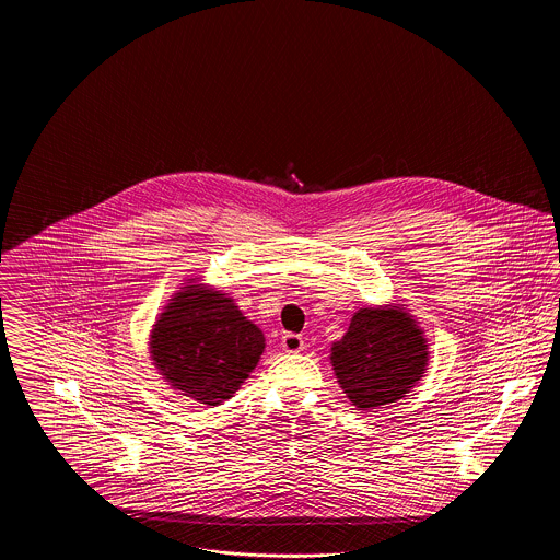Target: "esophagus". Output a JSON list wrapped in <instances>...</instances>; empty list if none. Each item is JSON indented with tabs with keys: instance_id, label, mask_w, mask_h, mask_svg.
Returning a JSON list of instances; mask_svg holds the SVG:
<instances>
[{
	"instance_id": "esophagus-1",
	"label": "esophagus",
	"mask_w": 560,
	"mask_h": 560,
	"mask_svg": "<svg viewBox=\"0 0 560 560\" xmlns=\"http://www.w3.org/2000/svg\"><path fill=\"white\" fill-rule=\"evenodd\" d=\"M281 347H283L285 352H300V350L304 348V340H302V336H298V334H283Z\"/></svg>"
}]
</instances>
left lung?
I'll return each instance as SVG.
<instances>
[{
  "label": "left lung",
  "instance_id": "8db88e82",
  "mask_svg": "<svg viewBox=\"0 0 560 560\" xmlns=\"http://www.w3.org/2000/svg\"><path fill=\"white\" fill-rule=\"evenodd\" d=\"M428 340L405 304L359 308L331 345V368L357 409L370 411L407 397L428 370Z\"/></svg>",
  "mask_w": 560,
  "mask_h": 560
}]
</instances>
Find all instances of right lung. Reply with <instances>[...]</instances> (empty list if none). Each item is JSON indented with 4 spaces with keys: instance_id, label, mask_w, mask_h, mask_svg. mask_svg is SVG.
<instances>
[{
    "instance_id": "1",
    "label": "right lung",
    "mask_w": 560,
    "mask_h": 560,
    "mask_svg": "<svg viewBox=\"0 0 560 560\" xmlns=\"http://www.w3.org/2000/svg\"><path fill=\"white\" fill-rule=\"evenodd\" d=\"M265 342L262 329L243 317L229 293L190 277L153 323L149 354L172 390L215 407L254 372Z\"/></svg>"
}]
</instances>
